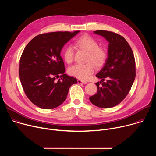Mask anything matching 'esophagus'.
Returning <instances> with one entry per match:
<instances>
[{
  "mask_svg": "<svg viewBox=\"0 0 156 156\" xmlns=\"http://www.w3.org/2000/svg\"><path fill=\"white\" fill-rule=\"evenodd\" d=\"M78 83H80V84H86L87 82L86 81H82L81 80H78Z\"/></svg>",
  "mask_w": 156,
  "mask_h": 156,
  "instance_id": "1",
  "label": "esophagus"
}]
</instances>
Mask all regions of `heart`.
Wrapping results in <instances>:
<instances>
[{"label": "heart", "instance_id": "1", "mask_svg": "<svg viewBox=\"0 0 156 156\" xmlns=\"http://www.w3.org/2000/svg\"><path fill=\"white\" fill-rule=\"evenodd\" d=\"M74 46L78 49L87 52L86 62L84 64H76L69 69V73L76 78L85 80L94 72V66L97 68L102 66L108 57L105 47L99 46V42L90 35L84 34L77 38ZM75 52L70 46L64 48L62 55L66 63L71 64L74 60Z\"/></svg>", "mask_w": 156, "mask_h": 156}]
</instances>
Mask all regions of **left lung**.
Masks as SVG:
<instances>
[{
  "label": "left lung",
  "mask_w": 156,
  "mask_h": 156,
  "mask_svg": "<svg viewBox=\"0 0 156 156\" xmlns=\"http://www.w3.org/2000/svg\"><path fill=\"white\" fill-rule=\"evenodd\" d=\"M94 33L104 37L109 42L108 57L96 77L97 93L90 98L94 105L101 108L113 107L128 95L136 76L134 54L126 39L112 31L97 30ZM101 83V87L99 85Z\"/></svg>",
  "instance_id": "1"
}]
</instances>
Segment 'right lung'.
I'll list each match as a JSON object with an SVG mask.
<instances>
[{"mask_svg":"<svg viewBox=\"0 0 156 156\" xmlns=\"http://www.w3.org/2000/svg\"><path fill=\"white\" fill-rule=\"evenodd\" d=\"M79 31H57L39 34L23 50L19 66L20 80L25 94L36 106L52 109L61 105L70 87L77 80L65 74L60 51ZM59 78L57 82L55 79Z\"/></svg>","mask_w":156,"mask_h":156,"instance_id":"1","label":"right lung"}]
</instances>
